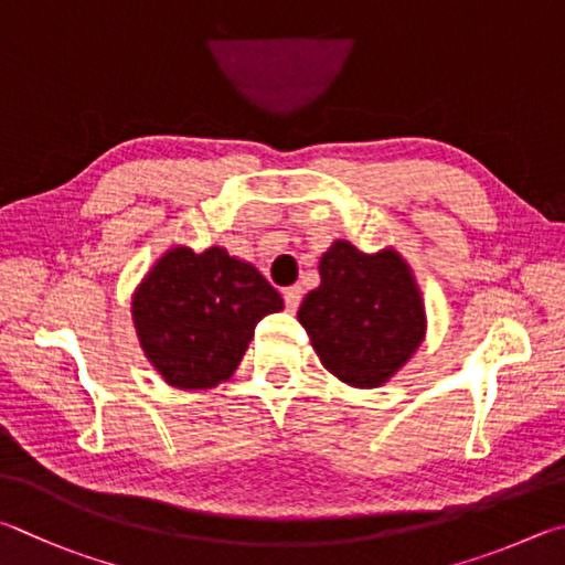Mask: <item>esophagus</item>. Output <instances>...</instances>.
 <instances>
[{
	"instance_id": "1",
	"label": "esophagus",
	"mask_w": 565,
	"mask_h": 565,
	"mask_svg": "<svg viewBox=\"0 0 565 565\" xmlns=\"http://www.w3.org/2000/svg\"><path fill=\"white\" fill-rule=\"evenodd\" d=\"M282 298H285V308H288L290 312L298 310V308H300V300H302L300 285H292V288H285V290H282Z\"/></svg>"
}]
</instances>
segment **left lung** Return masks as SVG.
<instances>
[{
  "mask_svg": "<svg viewBox=\"0 0 565 565\" xmlns=\"http://www.w3.org/2000/svg\"><path fill=\"white\" fill-rule=\"evenodd\" d=\"M298 320L324 370L360 390L390 382L427 332L419 285L402 255L392 247L367 255L348 241L320 257V288L302 300Z\"/></svg>",
  "mask_w": 565,
  "mask_h": 565,
  "instance_id": "1",
  "label": "left lung"
}]
</instances>
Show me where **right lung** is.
Here are the masks:
<instances>
[{
  "label": "right lung",
  "mask_w": 565,
  "mask_h": 565,
  "mask_svg": "<svg viewBox=\"0 0 565 565\" xmlns=\"http://www.w3.org/2000/svg\"><path fill=\"white\" fill-rule=\"evenodd\" d=\"M282 298L250 263L225 247L193 253L175 245L134 292L141 350L178 390H211L241 364L255 324L280 312Z\"/></svg>",
  "instance_id": "obj_1"
}]
</instances>
